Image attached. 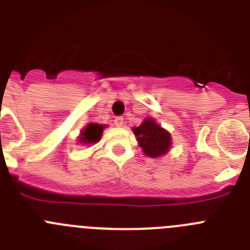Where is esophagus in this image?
<instances>
[{
    "mask_svg": "<svg viewBox=\"0 0 250 250\" xmlns=\"http://www.w3.org/2000/svg\"><path fill=\"white\" fill-rule=\"evenodd\" d=\"M114 123H115V125H116V126H123V125H124V118H123V116H116V118H115V120H114Z\"/></svg>",
    "mask_w": 250,
    "mask_h": 250,
    "instance_id": "esophagus-1",
    "label": "esophagus"
}]
</instances>
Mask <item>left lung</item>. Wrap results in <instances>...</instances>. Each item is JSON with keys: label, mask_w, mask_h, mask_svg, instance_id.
<instances>
[{"label": "left lung", "mask_w": 250, "mask_h": 250, "mask_svg": "<svg viewBox=\"0 0 250 250\" xmlns=\"http://www.w3.org/2000/svg\"><path fill=\"white\" fill-rule=\"evenodd\" d=\"M139 145L145 152V155L150 158H158L164 155L169 150L171 144L170 134L160 127L152 119H146L140 126L132 129Z\"/></svg>", "instance_id": "8db88e82"}]
</instances>
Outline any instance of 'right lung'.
Returning a JSON list of instances; mask_svg holds the SVG:
<instances>
[{
  "instance_id": "right-lung-1",
  "label": "right lung",
  "mask_w": 250,
  "mask_h": 250,
  "mask_svg": "<svg viewBox=\"0 0 250 250\" xmlns=\"http://www.w3.org/2000/svg\"><path fill=\"white\" fill-rule=\"evenodd\" d=\"M104 125H99V124H89L85 129L81 131L80 135V143L83 144H95L100 140L101 135H103Z\"/></svg>"
}]
</instances>
